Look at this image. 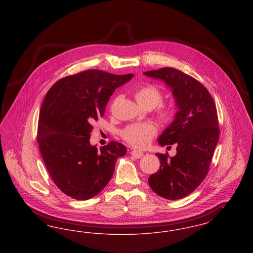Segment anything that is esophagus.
<instances>
[{"label":"esophagus","mask_w":253,"mask_h":253,"mask_svg":"<svg viewBox=\"0 0 253 253\" xmlns=\"http://www.w3.org/2000/svg\"><path fill=\"white\" fill-rule=\"evenodd\" d=\"M131 155H132V157H135V158H140V157L143 156V152L135 150V149H132V151H131Z\"/></svg>","instance_id":"obj_1"}]
</instances>
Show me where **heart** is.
I'll return each instance as SVG.
<instances>
[{
    "label": "heart",
    "mask_w": 253,
    "mask_h": 253,
    "mask_svg": "<svg viewBox=\"0 0 253 253\" xmlns=\"http://www.w3.org/2000/svg\"><path fill=\"white\" fill-rule=\"evenodd\" d=\"M137 102L145 108H154L157 105V118L161 121H169L174 114V106L169 102H160L163 98V92L156 85L148 84L140 86L134 93ZM157 127L151 122L133 123L126 126L121 132V137L136 148H143L149 144L155 134Z\"/></svg>",
    "instance_id": "b5f03b06"
}]
</instances>
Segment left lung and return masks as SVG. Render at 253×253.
Returning a JSON list of instances; mask_svg holds the SVG:
<instances>
[{"label":"left lung","instance_id":"1","mask_svg":"<svg viewBox=\"0 0 253 253\" xmlns=\"http://www.w3.org/2000/svg\"><path fill=\"white\" fill-rule=\"evenodd\" d=\"M144 75L163 81L178 109L157 139L161 146L176 145V155L157 154L160 168L148 180L159 196L177 200L193 193L208 174L220 133L216 106L204 85L178 69L164 67Z\"/></svg>","mask_w":253,"mask_h":253}]
</instances>
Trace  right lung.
<instances>
[{
	"instance_id": "right-lung-1",
	"label": "right lung",
	"mask_w": 253,
	"mask_h": 253,
	"mask_svg": "<svg viewBox=\"0 0 253 253\" xmlns=\"http://www.w3.org/2000/svg\"><path fill=\"white\" fill-rule=\"evenodd\" d=\"M132 74L85 70L67 76L49 89L40 111L37 141L49 174L60 191L77 200L100 193L112 178L124 145L90 144L93 123L103 117L110 96Z\"/></svg>"
}]
</instances>
